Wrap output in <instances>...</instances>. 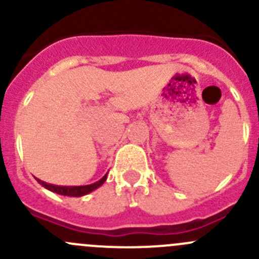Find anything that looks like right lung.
Wrapping results in <instances>:
<instances>
[{
    "label": "right lung",
    "instance_id": "obj_1",
    "mask_svg": "<svg viewBox=\"0 0 259 259\" xmlns=\"http://www.w3.org/2000/svg\"><path fill=\"white\" fill-rule=\"evenodd\" d=\"M106 177H108V173L103 177L98 182L93 183V184L89 185H79V187H65V185H55V184H50V183L44 182V180L37 179V182L40 183L42 187H45L46 189L51 190V192L57 193L60 195H67V197H82V195L89 194L93 190L98 189L99 187L104 184V182L106 180Z\"/></svg>",
    "mask_w": 259,
    "mask_h": 259
}]
</instances>
